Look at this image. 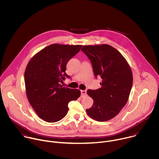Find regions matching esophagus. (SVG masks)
Returning <instances> with one entry per match:
<instances>
[{"label":"esophagus","instance_id":"1","mask_svg":"<svg viewBox=\"0 0 159 159\" xmlns=\"http://www.w3.org/2000/svg\"><path fill=\"white\" fill-rule=\"evenodd\" d=\"M80 93H81V97L82 98H83V97H84L87 95V90H81Z\"/></svg>","mask_w":159,"mask_h":159}]
</instances>
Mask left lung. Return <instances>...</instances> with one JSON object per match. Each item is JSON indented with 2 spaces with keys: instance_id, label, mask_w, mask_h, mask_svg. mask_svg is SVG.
Here are the masks:
<instances>
[{
  "instance_id": "left-lung-1",
  "label": "left lung",
  "mask_w": 159,
  "mask_h": 159,
  "mask_svg": "<svg viewBox=\"0 0 159 159\" xmlns=\"http://www.w3.org/2000/svg\"><path fill=\"white\" fill-rule=\"evenodd\" d=\"M92 63L96 77L102 79L101 87L89 89L94 103L87 115L98 121L115 117L126 104L133 85L131 68L123 56L108 44L83 46L82 50Z\"/></svg>"
}]
</instances>
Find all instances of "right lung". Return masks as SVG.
Segmentation results:
<instances>
[{
    "mask_svg": "<svg viewBox=\"0 0 159 159\" xmlns=\"http://www.w3.org/2000/svg\"><path fill=\"white\" fill-rule=\"evenodd\" d=\"M82 45L52 44L36 53L29 61L25 73L28 99L38 116L48 123L63 119L69 111L68 104L77 100L80 90L62 87L70 78L66 65L81 49Z\"/></svg>",
    "mask_w": 159,
    "mask_h": 159,
    "instance_id": "right-lung-1",
    "label": "right lung"
}]
</instances>
